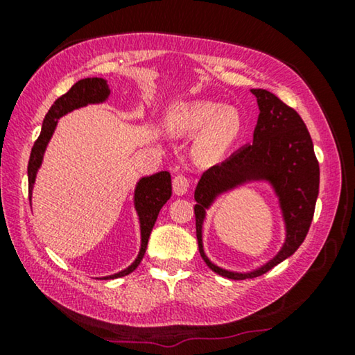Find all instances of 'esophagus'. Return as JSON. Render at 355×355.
Masks as SVG:
<instances>
[{"mask_svg":"<svg viewBox=\"0 0 355 355\" xmlns=\"http://www.w3.org/2000/svg\"><path fill=\"white\" fill-rule=\"evenodd\" d=\"M191 187V179H189L186 174H176L173 179V191L176 196H182L186 193Z\"/></svg>","mask_w":355,"mask_h":355,"instance_id":"esophagus-1","label":"esophagus"}]
</instances>
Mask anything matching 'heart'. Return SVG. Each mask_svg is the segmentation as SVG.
I'll return each instance as SVG.
<instances>
[{
  "instance_id": "1",
  "label": "heart",
  "mask_w": 355,
  "mask_h": 355,
  "mask_svg": "<svg viewBox=\"0 0 355 355\" xmlns=\"http://www.w3.org/2000/svg\"><path fill=\"white\" fill-rule=\"evenodd\" d=\"M174 124L186 132L203 130L198 140V153L203 158H215L239 135L242 119L231 106L221 108L215 101H196L178 111Z\"/></svg>"
}]
</instances>
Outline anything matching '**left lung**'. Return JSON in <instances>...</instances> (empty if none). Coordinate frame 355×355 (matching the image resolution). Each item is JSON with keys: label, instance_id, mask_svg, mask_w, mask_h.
I'll list each match as a JSON object with an SVG mask.
<instances>
[{"label": "left lung", "instance_id": "8db88e82", "mask_svg": "<svg viewBox=\"0 0 355 355\" xmlns=\"http://www.w3.org/2000/svg\"><path fill=\"white\" fill-rule=\"evenodd\" d=\"M252 94L257 96L260 108L254 144L208 168L196 189L197 205L193 207V211L198 250L208 268L230 279H247L265 275L299 249L312 225L320 186V166L313 152L312 137L297 111L268 90L254 89ZM257 178H268L280 196L288 226L286 244L273 261L257 272L242 275L218 269L206 259L201 249V221L205 208L216 193Z\"/></svg>", "mask_w": 355, "mask_h": 355}]
</instances>
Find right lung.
Masks as SVG:
<instances>
[{"mask_svg": "<svg viewBox=\"0 0 355 355\" xmlns=\"http://www.w3.org/2000/svg\"><path fill=\"white\" fill-rule=\"evenodd\" d=\"M110 95V89L106 85L105 79H100V77H87V79H82L76 82L74 85L71 87L69 92H66L64 95H61L55 103L51 105V108L48 110V113L43 119L42 132L38 135V139L33 144L31 158H28V166H27V174H28V200L32 197V186L33 181H35L37 169L40 168L43 153H45L48 140L51 139L53 130L56 128L58 119L61 118L62 114L69 113V111L80 108V106H85L89 103H100V101L106 100V96ZM173 193L171 187V174L168 171H162L153 174L150 178L140 179L137 184V189H135V208H137L139 218H140V231H142V247H140V254L132 265L124 271H119V273L106 276L105 279H114L121 278V276H125L137 268L140 261L144 259L145 250H147L148 237L150 232H152L155 221H157L158 213L162 210V207L169 200Z\"/></svg>", "mask_w": 355, "mask_h": 355, "instance_id": "obj_1", "label": "right lung"}]
</instances>
